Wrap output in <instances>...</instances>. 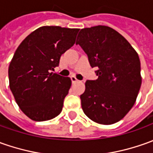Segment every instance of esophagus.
Listing matches in <instances>:
<instances>
[{
	"label": "esophagus",
	"instance_id": "esophagus-1",
	"mask_svg": "<svg viewBox=\"0 0 153 153\" xmlns=\"http://www.w3.org/2000/svg\"><path fill=\"white\" fill-rule=\"evenodd\" d=\"M71 81H72L73 84L76 83V82H79V79H77V78L75 76H71Z\"/></svg>",
	"mask_w": 153,
	"mask_h": 153
}]
</instances>
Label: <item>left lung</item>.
Segmentation results:
<instances>
[{"label": "left lung", "mask_w": 153, "mask_h": 153, "mask_svg": "<svg viewBox=\"0 0 153 153\" xmlns=\"http://www.w3.org/2000/svg\"><path fill=\"white\" fill-rule=\"evenodd\" d=\"M76 44L88 56L98 79L85 82L82 109L96 123L111 125L132 108L142 85L137 53L118 32L106 26L81 29Z\"/></svg>", "instance_id": "obj_1"}]
</instances>
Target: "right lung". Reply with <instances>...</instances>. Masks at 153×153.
<instances>
[{"label":"right lung","mask_w":153,"mask_h":153,"mask_svg":"<svg viewBox=\"0 0 153 153\" xmlns=\"http://www.w3.org/2000/svg\"><path fill=\"white\" fill-rule=\"evenodd\" d=\"M79 29L44 26L33 31L16 50L9 68V85L22 111L35 121L62 111L71 79L52 71L61 55L75 43Z\"/></svg>","instance_id":"right-lung-1"}]
</instances>
